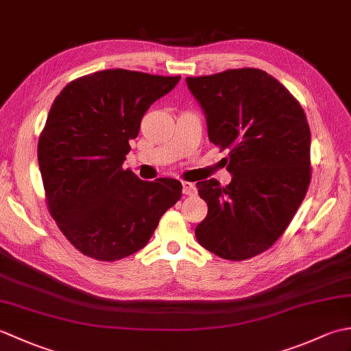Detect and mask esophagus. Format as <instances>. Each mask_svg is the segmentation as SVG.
<instances>
[{
  "label": "esophagus",
  "instance_id": "obj_1",
  "mask_svg": "<svg viewBox=\"0 0 351 351\" xmlns=\"http://www.w3.org/2000/svg\"><path fill=\"white\" fill-rule=\"evenodd\" d=\"M182 193L185 196H195L197 193L196 185L193 182H182Z\"/></svg>",
  "mask_w": 351,
  "mask_h": 351
}]
</instances>
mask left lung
Listing matches in <instances>:
<instances>
[{
	"mask_svg": "<svg viewBox=\"0 0 351 351\" xmlns=\"http://www.w3.org/2000/svg\"><path fill=\"white\" fill-rule=\"evenodd\" d=\"M211 143L228 151L232 175L196 182L208 205L196 226L199 244L214 255L244 261L270 249L285 232L311 182L306 114L274 77L253 68L189 77Z\"/></svg>",
	"mask_w": 351,
	"mask_h": 351,
	"instance_id": "8db88e82",
	"label": "left lung"
}]
</instances>
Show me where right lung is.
I'll return each mask as SVG.
<instances>
[{
	"label": "right lung",
	"mask_w": 351,
	"mask_h": 351,
	"mask_svg": "<svg viewBox=\"0 0 351 351\" xmlns=\"http://www.w3.org/2000/svg\"><path fill=\"white\" fill-rule=\"evenodd\" d=\"M181 77L107 69L71 81L37 145L52 219L83 255L116 261L143 249L182 196L171 178L141 181L122 167L147 108Z\"/></svg>",
	"instance_id": "right-lung-1"
}]
</instances>
